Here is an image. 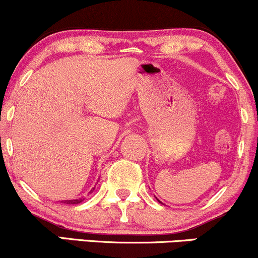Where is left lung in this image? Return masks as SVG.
I'll return each mask as SVG.
<instances>
[{
    "label": "left lung",
    "mask_w": 258,
    "mask_h": 258,
    "mask_svg": "<svg viewBox=\"0 0 258 258\" xmlns=\"http://www.w3.org/2000/svg\"><path fill=\"white\" fill-rule=\"evenodd\" d=\"M158 200H159V199H158Z\"/></svg>",
    "instance_id": "1"
}]
</instances>
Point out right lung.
<instances>
[{
  "label": "right lung",
  "mask_w": 258,
  "mask_h": 258,
  "mask_svg": "<svg viewBox=\"0 0 258 258\" xmlns=\"http://www.w3.org/2000/svg\"><path fill=\"white\" fill-rule=\"evenodd\" d=\"M94 188H96V185H94ZM94 188L91 189V191L94 190ZM90 191V193H91ZM85 200V198H79V199H72V200H61L60 203H64V204H69V205H76V204H80L82 203V201Z\"/></svg>",
  "instance_id": "right-lung-1"
}]
</instances>
